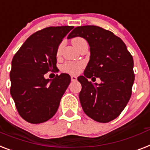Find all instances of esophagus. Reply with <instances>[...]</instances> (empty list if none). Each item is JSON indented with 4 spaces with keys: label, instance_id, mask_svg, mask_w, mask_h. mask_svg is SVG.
Returning a JSON list of instances; mask_svg holds the SVG:
<instances>
[{
    "label": "esophagus",
    "instance_id": "esophagus-1",
    "mask_svg": "<svg viewBox=\"0 0 150 150\" xmlns=\"http://www.w3.org/2000/svg\"><path fill=\"white\" fill-rule=\"evenodd\" d=\"M71 80L72 81H77V77H76V76H75V75H71Z\"/></svg>",
    "mask_w": 150,
    "mask_h": 150
}]
</instances>
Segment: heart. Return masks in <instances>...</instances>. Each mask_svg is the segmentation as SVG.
<instances>
[{
	"instance_id": "b5f03b06",
	"label": "heart",
	"mask_w": 150,
	"mask_h": 150,
	"mask_svg": "<svg viewBox=\"0 0 150 150\" xmlns=\"http://www.w3.org/2000/svg\"><path fill=\"white\" fill-rule=\"evenodd\" d=\"M82 40H84L83 38H81L80 37H76L74 38L72 40H71V43L75 47L78 45V44ZM63 47V43H61L59 45H58V48H57V52H56V54L57 55H59L61 53V51H62V48ZM81 68H82V64L81 63H76V62H67L65 64H64L62 67V70L64 72L69 73V74H71V75H76L79 72H80Z\"/></svg>"
}]
</instances>
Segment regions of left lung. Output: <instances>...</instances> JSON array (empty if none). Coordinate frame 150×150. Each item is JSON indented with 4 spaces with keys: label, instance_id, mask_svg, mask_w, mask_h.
<instances>
[{
    "label": "left lung",
    "instance_id": "left-lung-1",
    "mask_svg": "<svg viewBox=\"0 0 150 150\" xmlns=\"http://www.w3.org/2000/svg\"><path fill=\"white\" fill-rule=\"evenodd\" d=\"M84 38L90 46V60L84 75L78 78L79 100L88 116L106 123L117 118L127 105L134 82L133 58L120 38L95 25L75 28L68 36ZM99 77L93 85L87 78Z\"/></svg>",
    "mask_w": 150,
    "mask_h": 150
}]
</instances>
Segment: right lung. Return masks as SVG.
<instances>
[{"instance_id": "1", "label": "right lung", "mask_w": 150, "mask_h": 150, "mask_svg": "<svg viewBox=\"0 0 150 150\" xmlns=\"http://www.w3.org/2000/svg\"><path fill=\"white\" fill-rule=\"evenodd\" d=\"M73 26L48 27L31 35L12 59L11 95L19 115L30 123L47 121L57 112L71 77L65 73L45 79L57 69L56 52Z\"/></svg>"}]
</instances>
